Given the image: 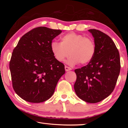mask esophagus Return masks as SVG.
I'll list each match as a JSON object with an SVG mask.
<instances>
[{
    "label": "esophagus",
    "mask_w": 128,
    "mask_h": 128,
    "mask_svg": "<svg viewBox=\"0 0 128 128\" xmlns=\"http://www.w3.org/2000/svg\"><path fill=\"white\" fill-rule=\"evenodd\" d=\"M65 70H66V72H68V71L72 70V69H71L70 67H68L67 66H65Z\"/></svg>",
    "instance_id": "1"
}]
</instances>
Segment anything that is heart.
<instances>
[{"instance_id":"1","label":"heart","mask_w":128,"mask_h":128,"mask_svg":"<svg viewBox=\"0 0 128 128\" xmlns=\"http://www.w3.org/2000/svg\"><path fill=\"white\" fill-rule=\"evenodd\" d=\"M60 40V43L52 42L51 44V51L58 62H65L70 54L69 64L74 66L80 62L85 65L94 58L95 45L92 38L72 32L62 36Z\"/></svg>"}]
</instances>
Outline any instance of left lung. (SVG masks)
Instances as JSON below:
<instances>
[{
    "instance_id": "1",
    "label": "left lung",
    "mask_w": 128,
    "mask_h": 128,
    "mask_svg": "<svg viewBox=\"0 0 128 128\" xmlns=\"http://www.w3.org/2000/svg\"><path fill=\"white\" fill-rule=\"evenodd\" d=\"M94 38L95 53L87 66L74 70L76 94L88 103H95L113 92L120 71V55L115 44L107 34L89 29Z\"/></svg>"
}]
</instances>
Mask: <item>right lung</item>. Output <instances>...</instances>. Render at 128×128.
<instances>
[{"instance_id":"add662e5","label":"right lung","mask_w":128,"mask_h":128,"mask_svg":"<svg viewBox=\"0 0 128 128\" xmlns=\"http://www.w3.org/2000/svg\"><path fill=\"white\" fill-rule=\"evenodd\" d=\"M60 30L40 26L24 34L13 51L10 62L13 88L24 100L40 103L48 100L65 73L64 65L51 51Z\"/></svg>"}]
</instances>
